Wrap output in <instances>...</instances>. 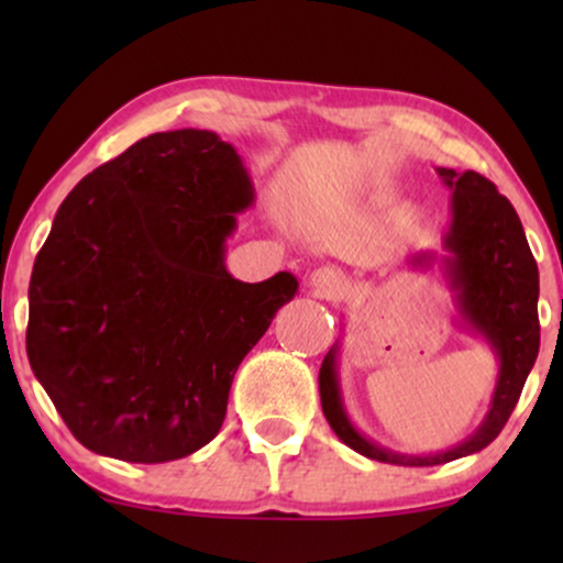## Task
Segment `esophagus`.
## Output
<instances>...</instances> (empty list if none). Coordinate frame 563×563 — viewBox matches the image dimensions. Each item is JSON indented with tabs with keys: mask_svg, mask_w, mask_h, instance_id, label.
Instances as JSON below:
<instances>
[{
	"mask_svg": "<svg viewBox=\"0 0 563 563\" xmlns=\"http://www.w3.org/2000/svg\"><path fill=\"white\" fill-rule=\"evenodd\" d=\"M346 286V277L333 267H318L309 275V288L320 296V299H333Z\"/></svg>",
	"mask_w": 563,
	"mask_h": 563,
	"instance_id": "obj_1",
	"label": "esophagus"
}]
</instances>
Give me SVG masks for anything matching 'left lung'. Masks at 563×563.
<instances>
[{"label":"left lung","instance_id":"1","mask_svg":"<svg viewBox=\"0 0 563 563\" xmlns=\"http://www.w3.org/2000/svg\"><path fill=\"white\" fill-rule=\"evenodd\" d=\"M437 174L452 192L450 224L442 235V256L437 251H418L407 260V267L429 273L437 264L452 294L457 325L482 339L495 354L497 380L487 416L476 426L474 434L450 450L407 455L373 442L352 423L341 394V344L335 341L320 365L322 412L346 448L391 466H442L487 448L519 402V394L540 352V275L519 214L510 200L500 196L497 187L482 174H457L444 166H437Z\"/></svg>","mask_w":563,"mask_h":563}]
</instances>
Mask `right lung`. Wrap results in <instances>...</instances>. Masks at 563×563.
<instances>
[{
    "mask_svg": "<svg viewBox=\"0 0 563 563\" xmlns=\"http://www.w3.org/2000/svg\"><path fill=\"white\" fill-rule=\"evenodd\" d=\"M251 206L243 158L209 129L142 137L63 200L31 273L25 352L84 448L166 463L219 434L238 365L299 290L290 273H228Z\"/></svg>",
    "mask_w": 563,
    "mask_h": 563,
    "instance_id": "obj_1",
    "label": "right lung"
}]
</instances>
